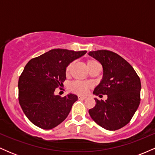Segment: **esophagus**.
<instances>
[{
	"label": "esophagus",
	"mask_w": 155,
	"mask_h": 155,
	"mask_svg": "<svg viewBox=\"0 0 155 155\" xmlns=\"http://www.w3.org/2000/svg\"><path fill=\"white\" fill-rule=\"evenodd\" d=\"M86 96H82V95H79L78 96V98L79 99V100H84V99H86Z\"/></svg>",
	"instance_id": "esophagus-1"
}]
</instances>
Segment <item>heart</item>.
Returning <instances> with one entry per match:
<instances>
[{
  "label": "heart",
  "instance_id": "b5f03b06",
  "mask_svg": "<svg viewBox=\"0 0 155 155\" xmlns=\"http://www.w3.org/2000/svg\"><path fill=\"white\" fill-rule=\"evenodd\" d=\"M87 67L88 70L92 68L100 65L98 62L95 60H89L86 62ZM73 65V63H70L65 68V74L69 75ZM90 87V84L89 83L81 82V81H75V82L72 83L70 85L69 88H70L71 91L75 92V93L79 94V95H84L87 92V90Z\"/></svg>",
  "mask_w": 155,
  "mask_h": 155
}]
</instances>
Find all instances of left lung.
<instances>
[{"label":"left lung","instance_id":"8db88e82","mask_svg":"<svg viewBox=\"0 0 155 155\" xmlns=\"http://www.w3.org/2000/svg\"><path fill=\"white\" fill-rule=\"evenodd\" d=\"M104 69L101 81L94 90L95 95H107V100H95L89 110L91 118L108 130H117L129 123L140 104L139 76L133 68L117 53L108 50L90 51Z\"/></svg>","mask_w":155,"mask_h":155}]
</instances>
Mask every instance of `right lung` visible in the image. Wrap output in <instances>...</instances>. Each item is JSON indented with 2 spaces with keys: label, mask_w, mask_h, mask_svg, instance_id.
<instances>
[{
  "label": "right lung",
  "mask_w": 155,
  "mask_h": 155,
  "mask_svg": "<svg viewBox=\"0 0 155 155\" xmlns=\"http://www.w3.org/2000/svg\"><path fill=\"white\" fill-rule=\"evenodd\" d=\"M86 53L54 49L27 63L18 81L19 103L32 123L50 130L66 119L78 97L71 93L55 95V89L66 79L68 65Z\"/></svg>",
  "instance_id": "add662e5"
}]
</instances>
